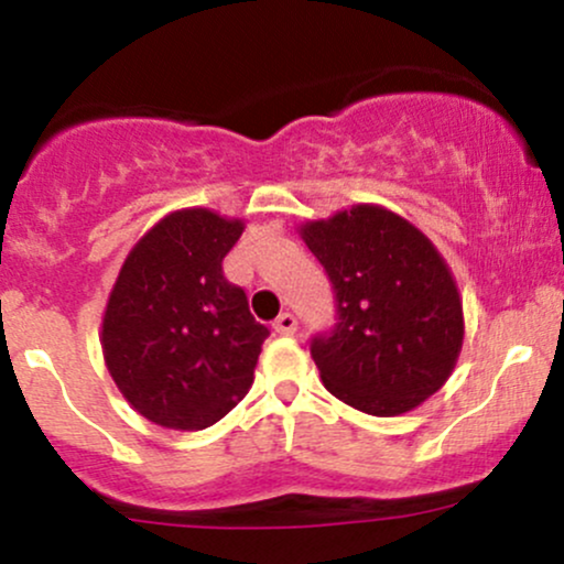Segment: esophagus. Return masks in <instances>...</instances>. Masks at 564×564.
<instances>
[{
	"mask_svg": "<svg viewBox=\"0 0 564 564\" xmlns=\"http://www.w3.org/2000/svg\"><path fill=\"white\" fill-rule=\"evenodd\" d=\"M273 328L278 334H283V336H291L296 332V318L291 313H281L275 318V323H273Z\"/></svg>",
	"mask_w": 564,
	"mask_h": 564,
	"instance_id": "1",
	"label": "esophagus"
}]
</instances>
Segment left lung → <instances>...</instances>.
Here are the masks:
<instances>
[{
	"label": "left lung",
	"instance_id": "obj_1",
	"mask_svg": "<svg viewBox=\"0 0 564 564\" xmlns=\"http://www.w3.org/2000/svg\"><path fill=\"white\" fill-rule=\"evenodd\" d=\"M300 236L336 294L334 332L310 347L326 390L371 416L422 405L464 345L462 296L435 243L377 204L304 223Z\"/></svg>",
	"mask_w": 564,
	"mask_h": 564
}]
</instances>
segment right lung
<instances>
[{
  "label": "right lung",
  "mask_w": 564,
  "mask_h": 564,
  "mask_svg": "<svg viewBox=\"0 0 564 564\" xmlns=\"http://www.w3.org/2000/svg\"><path fill=\"white\" fill-rule=\"evenodd\" d=\"M243 219L193 206L127 254L102 313V358L127 403L166 430H206L249 392L268 328L223 273Z\"/></svg>",
  "instance_id": "1"
}]
</instances>
